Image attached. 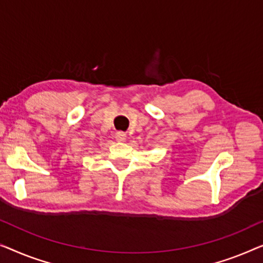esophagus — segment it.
<instances>
[{
	"instance_id": "esophagus-1",
	"label": "esophagus",
	"mask_w": 263,
	"mask_h": 263,
	"mask_svg": "<svg viewBox=\"0 0 263 263\" xmlns=\"http://www.w3.org/2000/svg\"><path fill=\"white\" fill-rule=\"evenodd\" d=\"M116 139L118 140V142H124V140L126 139V133L121 132V131H118L116 133Z\"/></svg>"
}]
</instances>
